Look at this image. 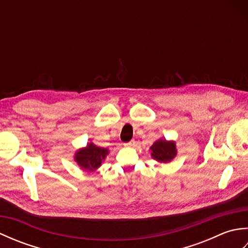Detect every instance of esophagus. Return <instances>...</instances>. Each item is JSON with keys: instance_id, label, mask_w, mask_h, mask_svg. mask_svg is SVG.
<instances>
[{"instance_id": "1", "label": "esophagus", "mask_w": 248, "mask_h": 248, "mask_svg": "<svg viewBox=\"0 0 248 248\" xmlns=\"http://www.w3.org/2000/svg\"><path fill=\"white\" fill-rule=\"evenodd\" d=\"M135 145V140H130V141H128V143H125L124 144V146H127V147H133Z\"/></svg>"}]
</instances>
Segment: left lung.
Instances as JSON below:
<instances>
[{
    "label": "left lung",
    "mask_w": 248,
    "mask_h": 248,
    "mask_svg": "<svg viewBox=\"0 0 248 248\" xmlns=\"http://www.w3.org/2000/svg\"><path fill=\"white\" fill-rule=\"evenodd\" d=\"M150 149L152 151V156L159 162H170L177 154L175 143L166 141L165 140H156Z\"/></svg>",
    "instance_id": "1"
}]
</instances>
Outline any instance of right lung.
Listing matches in <instances>:
<instances>
[{"label":"right lung","instance_id":"add662e5","mask_svg":"<svg viewBox=\"0 0 248 248\" xmlns=\"http://www.w3.org/2000/svg\"><path fill=\"white\" fill-rule=\"evenodd\" d=\"M108 155V150L89 144L85 149L78 151L76 161L83 170H93L101 165V162Z\"/></svg>","mask_w":248,"mask_h":248}]
</instances>
